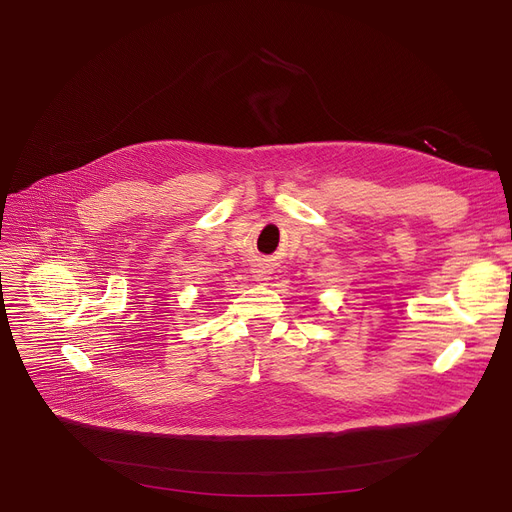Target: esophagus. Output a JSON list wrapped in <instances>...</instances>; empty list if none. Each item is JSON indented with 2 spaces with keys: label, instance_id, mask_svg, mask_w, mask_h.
Wrapping results in <instances>:
<instances>
[{
  "label": "esophagus",
  "instance_id": "34e87169",
  "mask_svg": "<svg viewBox=\"0 0 512 512\" xmlns=\"http://www.w3.org/2000/svg\"><path fill=\"white\" fill-rule=\"evenodd\" d=\"M253 276H255L257 282H267V280H270V270H267V265L259 263V265H255Z\"/></svg>",
  "mask_w": 512,
  "mask_h": 512
}]
</instances>
